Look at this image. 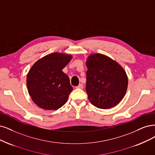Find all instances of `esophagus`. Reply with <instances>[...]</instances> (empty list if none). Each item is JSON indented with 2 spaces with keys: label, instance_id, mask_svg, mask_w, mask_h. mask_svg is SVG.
<instances>
[{
  "label": "esophagus",
  "instance_id": "esophagus-1",
  "mask_svg": "<svg viewBox=\"0 0 155 155\" xmlns=\"http://www.w3.org/2000/svg\"><path fill=\"white\" fill-rule=\"evenodd\" d=\"M76 88L82 89L84 88V85H83L82 84H80L78 85V86H77V87H76Z\"/></svg>",
  "mask_w": 155,
  "mask_h": 155
}]
</instances>
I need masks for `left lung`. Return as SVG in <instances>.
I'll list each match as a JSON object with an SVG mask.
<instances>
[{"instance_id":"1","label":"left lung","mask_w":155,"mask_h":155,"mask_svg":"<svg viewBox=\"0 0 155 155\" xmlns=\"http://www.w3.org/2000/svg\"><path fill=\"white\" fill-rule=\"evenodd\" d=\"M86 87L90 102L107 109L115 107L127 92L128 78L123 68L106 55H91L86 62Z\"/></svg>"}]
</instances>
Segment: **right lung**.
Returning a JSON list of instances; mask_svg holds the SVG:
<instances>
[{"mask_svg": "<svg viewBox=\"0 0 155 155\" xmlns=\"http://www.w3.org/2000/svg\"><path fill=\"white\" fill-rule=\"evenodd\" d=\"M71 58L70 55L52 53L32 66L27 74V86L32 101L39 107L57 110L66 103L73 87L62 69Z\"/></svg>", "mask_w": 155, "mask_h": 155, "instance_id": "obj_1", "label": "right lung"}]
</instances>
